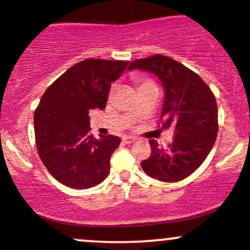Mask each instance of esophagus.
I'll return each mask as SVG.
<instances>
[{"label": "esophagus", "mask_w": 250, "mask_h": 250, "mask_svg": "<svg viewBox=\"0 0 250 250\" xmlns=\"http://www.w3.org/2000/svg\"><path fill=\"white\" fill-rule=\"evenodd\" d=\"M137 141V138H135V137L132 136H124L123 137V142L126 144H131V143H135V142Z\"/></svg>", "instance_id": "34e87169"}]
</instances>
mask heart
I'll list each match as a JSON object with an SVG mask.
<instances>
[{
  "label": "heart",
  "instance_id": "1",
  "mask_svg": "<svg viewBox=\"0 0 250 250\" xmlns=\"http://www.w3.org/2000/svg\"><path fill=\"white\" fill-rule=\"evenodd\" d=\"M135 81L139 84V88H144V87H149V85H154V83L150 81L149 79L144 76H135ZM115 85H112L111 88V94L114 92Z\"/></svg>",
  "mask_w": 250,
  "mask_h": 250
}]
</instances>
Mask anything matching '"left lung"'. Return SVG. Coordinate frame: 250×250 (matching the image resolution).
<instances>
[{
	"label": "left lung",
	"instance_id": "8db88e82",
	"mask_svg": "<svg viewBox=\"0 0 250 250\" xmlns=\"http://www.w3.org/2000/svg\"><path fill=\"white\" fill-rule=\"evenodd\" d=\"M128 70L151 72L165 89L162 128L174 127L168 149L150 141L151 155L142 162L146 174L163 182L189 176L210 154L218 132L216 98L199 75L162 55L133 61Z\"/></svg>",
	"mask_w": 250,
	"mask_h": 250
}]
</instances>
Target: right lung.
Segmentation results:
<instances>
[{
    "instance_id": "add662e5",
    "label": "right lung",
    "mask_w": 250,
    "mask_h": 250,
    "mask_svg": "<svg viewBox=\"0 0 250 250\" xmlns=\"http://www.w3.org/2000/svg\"><path fill=\"white\" fill-rule=\"evenodd\" d=\"M127 65L124 61H82L42 96L34 112L37 149L45 167L61 184L90 188L108 175L109 160L120 138L90 135L89 112L104 109L112 83Z\"/></svg>"
}]
</instances>
